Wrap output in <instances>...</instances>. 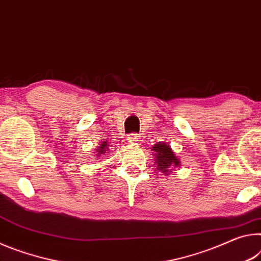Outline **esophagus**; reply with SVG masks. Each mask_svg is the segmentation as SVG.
Wrapping results in <instances>:
<instances>
[{"mask_svg":"<svg viewBox=\"0 0 261 261\" xmlns=\"http://www.w3.org/2000/svg\"><path fill=\"white\" fill-rule=\"evenodd\" d=\"M127 140H128V142H129V144H136V143H138L139 141H140L138 134H130V135H128Z\"/></svg>","mask_w":261,"mask_h":261,"instance_id":"esophagus-1","label":"esophagus"}]
</instances>
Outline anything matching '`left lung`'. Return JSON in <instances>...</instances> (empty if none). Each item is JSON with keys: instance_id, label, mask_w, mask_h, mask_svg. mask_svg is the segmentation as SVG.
<instances>
[{"instance_id": "8db88e82", "label": "left lung", "mask_w": 261, "mask_h": 261, "mask_svg": "<svg viewBox=\"0 0 261 261\" xmlns=\"http://www.w3.org/2000/svg\"><path fill=\"white\" fill-rule=\"evenodd\" d=\"M151 150L153 151L152 155L155 156L156 168L165 176H169L174 169H177L180 165V160L173 152L172 148L169 143L159 142L153 144Z\"/></svg>"}]
</instances>
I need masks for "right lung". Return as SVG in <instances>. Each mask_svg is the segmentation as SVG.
Wrapping results in <instances>:
<instances>
[{
	"label": "right lung",
	"instance_id": "1",
	"mask_svg": "<svg viewBox=\"0 0 261 261\" xmlns=\"http://www.w3.org/2000/svg\"><path fill=\"white\" fill-rule=\"evenodd\" d=\"M108 151H110V148L108 146V142H106V141H102L100 146L98 147L97 149H95V155L97 157H100L101 155H104V153L108 152Z\"/></svg>",
	"mask_w": 261,
	"mask_h": 261
}]
</instances>
